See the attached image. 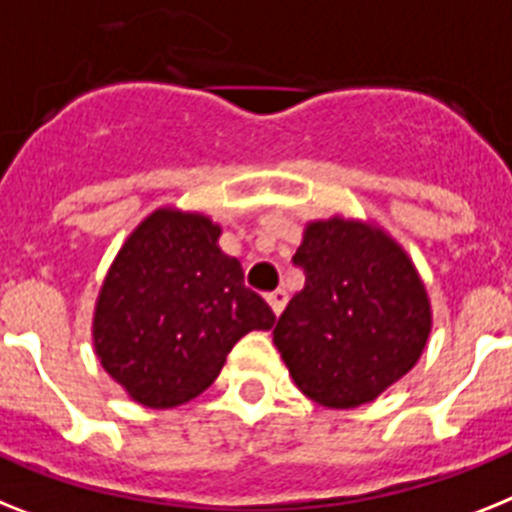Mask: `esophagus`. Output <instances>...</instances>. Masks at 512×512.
Masks as SVG:
<instances>
[{"label": "esophagus", "instance_id": "obj_1", "mask_svg": "<svg viewBox=\"0 0 512 512\" xmlns=\"http://www.w3.org/2000/svg\"><path fill=\"white\" fill-rule=\"evenodd\" d=\"M266 303L272 306L274 316H280L282 311H285V306H287V293L280 287V290H274V293L266 295Z\"/></svg>", "mask_w": 512, "mask_h": 512}]
</instances>
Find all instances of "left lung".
Here are the masks:
<instances>
[{"label": "left lung", "mask_w": 512, "mask_h": 512, "mask_svg": "<svg viewBox=\"0 0 512 512\" xmlns=\"http://www.w3.org/2000/svg\"><path fill=\"white\" fill-rule=\"evenodd\" d=\"M293 264L306 285L282 311L274 345L298 390L327 408H358L416 366L432 306L408 253L358 219L308 222Z\"/></svg>", "instance_id": "left-lung-1"}]
</instances>
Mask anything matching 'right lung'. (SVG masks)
Here are the masks:
<instances>
[{
  "label": "right lung",
  "instance_id": "add662e5",
  "mask_svg": "<svg viewBox=\"0 0 512 512\" xmlns=\"http://www.w3.org/2000/svg\"><path fill=\"white\" fill-rule=\"evenodd\" d=\"M204 214L156 209L109 266L94 311L101 366L135 403L175 408L219 377L232 345L277 316L217 246Z\"/></svg>",
  "mask_w": 512,
  "mask_h": 512
}]
</instances>
